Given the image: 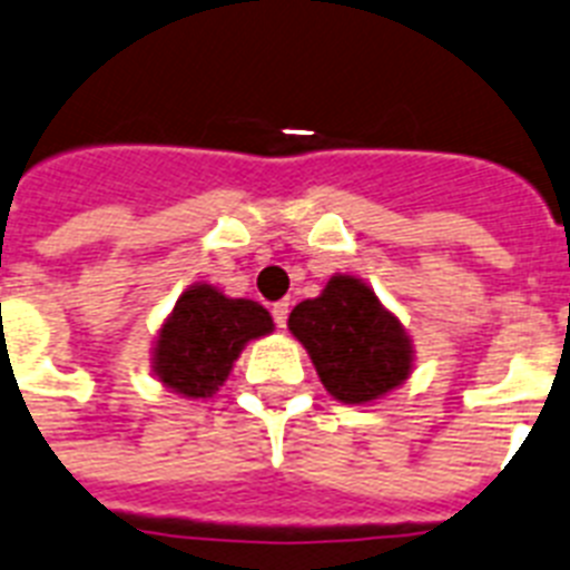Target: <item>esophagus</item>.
<instances>
[{
    "instance_id": "1",
    "label": "esophagus",
    "mask_w": 570,
    "mask_h": 570,
    "mask_svg": "<svg viewBox=\"0 0 570 570\" xmlns=\"http://www.w3.org/2000/svg\"><path fill=\"white\" fill-rule=\"evenodd\" d=\"M272 318H275V324L284 330L286 318H289V301H278V304H272Z\"/></svg>"
}]
</instances>
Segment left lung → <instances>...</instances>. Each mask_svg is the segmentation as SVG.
<instances>
[{
	"label": "left lung",
	"instance_id": "obj_1",
	"mask_svg": "<svg viewBox=\"0 0 570 570\" xmlns=\"http://www.w3.org/2000/svg\"><path fill=\"white\" fill-rule=\"evenodd\" d=\"M286 326L309 353L326 393L344 404L379 402L413 373V338L355 275H333L318 298L292 309Z\"/></svg>",
	"mask_w": 570,
	"mask_h": 570
}]
</instances>
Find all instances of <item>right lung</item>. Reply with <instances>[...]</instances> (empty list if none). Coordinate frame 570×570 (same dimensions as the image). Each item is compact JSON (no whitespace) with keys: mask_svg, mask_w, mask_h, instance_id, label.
<instances>
[{"mask_svg":"<svg viewBox=\"0 0 570 570\" xmlns=\"http://www.w3.org/2000/svg\"><path fill=\"white\" fill-rule=\"evenodd\" d=\"M275 330L272 315L249 298H229L212 284H191L157 330L151 373L183 399H212L224 387L249 341Z\"/></svg>","mask_w":570,"mask_h":570,"instance_id":"add662e5","label":"right lung"}]
</instances>
